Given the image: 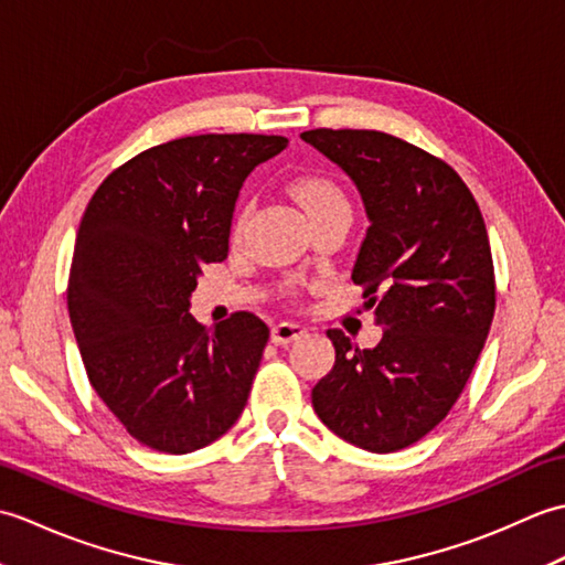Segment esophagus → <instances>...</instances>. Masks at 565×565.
<instances>
[{
	"label": "esophagus",
	"mask_w": 565,
	"mask_h": 565,
	"mask_svg": "<svg viewBox=\"0 0 565 565\" xmlns=\"http://www.w3.org/2000/svg\"><path fill=\"white\" fill-rule=\"evenodd\" d=\"M303 334H306V328L298 326V322H279V326L271 328V342L281 347L294 340H301Z\"/></svg>",
	"instance_id": "obj_1"
}]
</instances>
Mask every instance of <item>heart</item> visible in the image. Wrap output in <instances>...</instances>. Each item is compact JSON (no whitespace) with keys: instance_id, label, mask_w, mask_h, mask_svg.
<instances>
[{"instance_id":"1","label":"heart","mask_w":565,"mask_h":565,"mask_svg":"<svg viewBox=\"0 0 565 565\" xmlns=\"http://www.w3.org/2000/svg\"><path fill=\"white\" fill-rule=\"evenodd\" d=\"M294 194H296L298 201H301V206L308 211V215H313V213H318L322 209H328V206H332V203H344L347 201L342 191L334 186L330 179H322V177H301V179H296V182H294ZM245 215L247 213L239 215L237 227L243 225Z\"/></svg>"}]
</instances>
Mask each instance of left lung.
<instances>
[{
  "label": "left lung",
  "mask_w": 565,
  "mask_h": 565,
  "mask_svg": "<svg viewBox=\"0 0 565 565\" xmlns=\"http://www.w3.org/2000/svg\"><path fill=\"white\" fill-rule=\"evenodd\" d=\"M352 179L369 231L352 269L376 326L374 350L328 330L334 366L313 388L322 425L388 454L435 429L459 398L495 313L481 209L447 162L381 130H306Z\"/></svg>",
  "instance_id": "left-lung-1"
}]
</instances>
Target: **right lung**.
<instances>
[{
  "label": "right lung",
  "mask_w": 565,
  "mask_h": 565,
  "mask_svg": "<svg viewBox=\"0 0 565 565\" xmlns=\"http://www.w3.org/2000/svg\"><path fill=\"white\" fill-rule=\"evenodd\" d=\"M281 136H189L136 154L94 191L67 310L92 388L150 449L189 454L243 415L269 328L189 313L201 269L227 257L239 189Z\"/></svg>",
  "instance_id": "obj_1"
}]
</instances>
